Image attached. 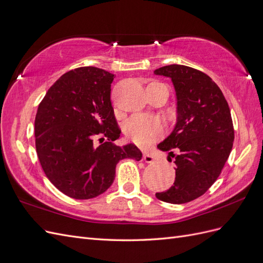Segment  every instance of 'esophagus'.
I'll use <instances>...</instances> for the list:
<instances>
[{
    "label": "esophagus",
    "instance_id": "34e87169",
    "mask_svg": "<svg viewBox=\"0 0 263 263\" xmlns=\"http://www.w3.org/2000/svg\"><path fill=\"white\" fill-rule=\"evenodd\" d=\"M142 159H144L145 162L151 163L156 160V156L154 154L149 153V151H146V153H144V157H142Z\"/></svg>",
    "mask_w": 263,
    "mask_h": 263
}]
</instances>
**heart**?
<instances>
[{
    "instance_id": "obj_1",
    "label": "heart",
    "mask_w": 263,
    "mask_h": 263,
    "mask_svg": "<svg viewBox=\"0 0 263 263\" xmlns=\"http://www.w3.org/2000/svg\"><path fill=\"white\" fill-rule=\"evenodd\" d=\"M124 132L137 145H147L160 137L163 127L159 119L147 116L136 115L129 118L124 125Z\"/></svg>"
}]
</instances>
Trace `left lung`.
Returning a JSON list of instances; mask_svg holds the SVG:
<instances>
[{"label":"left lung","instance_id":"8db88e82","mask_svg":"<svg viewBox=\"0 0 263 263\" xmlns=\"http://www.w3.org/2000/svg\"><path fill=\"white\" fill-rule=\"evenodd\" d=\"M154 73L171 79L177 98L176 125L157 146L168 151L169 161L174 159L176 180L156 196L166 203L184 204L203 195L219 177L233 148L232 115L218 85L202 71L171 65Z\"/></svg>","mask_w":263,"mask_h":263}]
</instances>
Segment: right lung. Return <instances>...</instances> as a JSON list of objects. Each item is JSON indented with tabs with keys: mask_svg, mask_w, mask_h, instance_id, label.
Listing matches in <instances>:
<instances>
[{
	"mask_svg": "<svg viewBox=\"0 0 263 263\" xmlns=\"http://www.w3.org/2000/svg\"><path fill=\"white\" fill-rule=\"evenodd\" d=\"M114 74L82 67L61 76L46 93L35 118L36 151L46 177L76 200L99 196L112 185L116 164L125 158L139 161L134 144L119 138L110 84ZM98 137L107 141L95 146Z\"/></svg>",
	"mask_w": 263,
	"mask_h": 263,
	"instance_id": "add662e5",
	"label": "right lung"
}]
</instances>
